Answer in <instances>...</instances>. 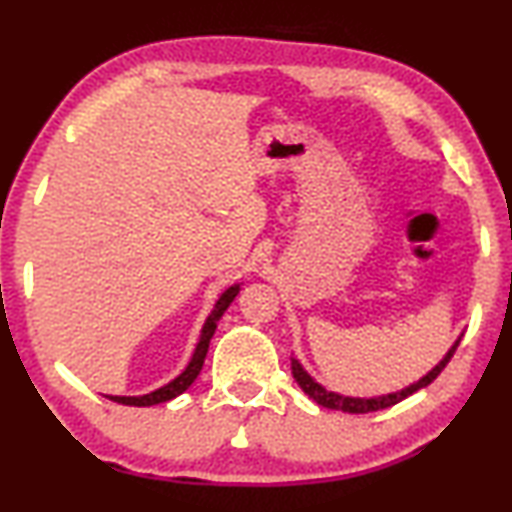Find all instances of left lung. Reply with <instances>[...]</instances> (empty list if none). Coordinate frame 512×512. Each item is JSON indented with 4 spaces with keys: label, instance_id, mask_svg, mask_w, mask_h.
<instances>
[{
    "label": "left lung",
    "instance_id": "left-lung-1",
    "mask_svg": "<svg viewBox=\"0 0 512 512\" xmlns=\"http://www.w3.org/2000/svg\"><path fill=\"white\" fill-rule=\"evenodd\" d=\"M459 340H454V345L447 349V354L440 359L436 366H433L429 373L424 377H419L417 382H412L410 387H405L401 391H394V394H384V396H370V398H354V396H342V394H335V391H328L324 384H319L314 377L307 373V370L300 366V361L293 356L291 359V373H293V380L298 382V387L305 391L307 396L312 398V401H317L319 405H324V408H331V410H340V412H352V415H363V412H375V410H384V408H391V405L401 403L403 398H408L415 394V391L429 387V384L436 380V377L443 373V368L450 363L454 349L459 347Z\"/></svg>",
    "mask_w": 512,
    "mask_h": 512
}]
</instances>
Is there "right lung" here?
Here are the masks:
<instances>
[{"mask_svg":"<svg viewBox=\"0 0 512 512\" xmlns=\"http://www.w3.org/2000/svg\"><path fill=\"white\" fill-rule=\"evenodd\" d=\"M237 293H240V284H233V286H228V289L221 293L219 300H216L212 314H209L207 321H205V326H202L200 340H198V345H195V352L191 356V361H188V366H186L184 373L174 377L172 382H167L165 387L151 391V394H144V396H107V398H111V401H114V403L135 405V408H149V405H158V403L172 401V398H177L179 394H184V391L195 382V377L200 375L202 363H205V356H207V349H209V342H212V338H214L216 324H219V319L223 317V312L228 310V305L233 303Z\"/></svg>","mask_w":512,"mask_h":512,"instance_id":"1","label":"right lung"}]
</instances>
